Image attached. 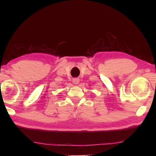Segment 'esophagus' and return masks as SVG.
I'll return each mask as SVG.
<instances>
[{
    "label": "esophagus",
    "instance_id": "34e87169",
    "mask_svg": "<svg viewBox=\"0 0 156 156\" xmlns=\"http://www.w3.org/2000/svg\"><path fill=\"white\" fill-rule=\"evenodd\" d=\"M79 81H80V80H79V78H74V79H73V80H72L73 83L75 84H78L79 83Z\"/></svg>",
    "mask_w": 156,
    "mask_h": 156
}]
</instances>
